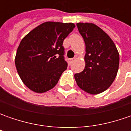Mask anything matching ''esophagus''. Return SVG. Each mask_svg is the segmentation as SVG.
<instances>
[{
    "instance_id": "esophagus-1",
    "label": "esophagus",
    "mask_w": 131,
    "mask_h": 131,
    "mask_svg": "<svg viewBox=\"0 0 131 131\" xmlns=\"http://www.w3.org/2000/svg\"><path fill=\"white\" fill-rule=\"evenodd\" d=\"M74 60H75V58H71V59H69V60H68V61H69V63L71 64L73 61H74Z\"/></svg>"
}]
</instances>
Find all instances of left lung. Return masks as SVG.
<instances>
[{"label":"left lung","mask_w":131,"mask_h":131,"mask_svg":"<svg viewBox=\"0 0 131 131\" xmlns=\"http://www.w3.org/2000/svg\"><path fill=\"white\" fill-rule=\"evenodd\" d=\"M79 32L85 43V67L76 73L77 84L84 91L96 95L106 90L117 76L119 55L106 33L93 23H79Z\"/></svg>","instance_id":"8db88e82"}]
</instances>
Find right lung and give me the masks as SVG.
Returning <instances> with one entry per match:
<instances>
[{
  "label": "right lung",
  "mask_w": 131,
  "mask_h": 131,
  "mask_svg": "<svg viewBox=\"0 0 131 131\" xmlns=\"http://www.w3.org/2000/svg\"><path fill=\"white\" fill-rule=\"evenodd\" d=\"M74 28L73 23L47 22L22 39L15 66L23 82L30 90L43 93L57 84L68 66L63 56V41Z\"/></svg>",
  "instance_id": "1"
}]
</instances>
